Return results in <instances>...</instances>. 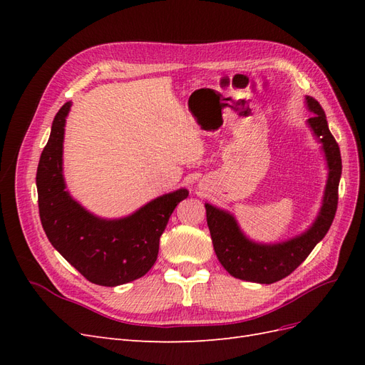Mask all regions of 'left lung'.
<instances>
[{
	"label": "left lung",
	"instance_id": "1",
	"mask_svg": "<svg viewBox=\"0 0 365 365\" xmlns=\"http://www.w3.org/2000/svg\"><path fill=\"white\" fill-rule=\"evenodd\" d=\"M307 105L314 113V117L309 118V125L323 143L329 164L324 204L315 224L307 233L279 245L252 244L240 233L233 216L205 204L207 225L212 235L216 256L222 267L236 279L264 284L284 279L306 260L334 222L342 169L339 146L334 135L330 134L323 108L312 97H307Z\"/></svg>",
	"mask_w": 365,
	"mask_h": 365
}]
</instances>
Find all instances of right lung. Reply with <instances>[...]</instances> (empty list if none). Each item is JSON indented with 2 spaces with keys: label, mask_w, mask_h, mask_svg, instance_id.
<instances>
[{
  "label": "right lung",
  "mask_w": 365,
  "mask_h": 365,
  "mask_svg": "<svg viewBox=\"0 0 365 365\" xmlns=\"http://www.w3.org/2000/svg\"><path fill=\"white\" fill-rule=\"evenodd\" d=\"M65 103L53 120L48 143L36 172L38 205L43 231L63 259L86 280L118 286L145 275L157 260L160 237L175 207L189 196L185 189L164 195L118 220L90 215L65 192L62 178V141Z\"/></svg>",
  "instance_id": "add662e5"
}]
</instances>
